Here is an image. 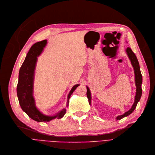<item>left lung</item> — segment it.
I'll use <instances>...</instances> for the list:
<instances>
[{
    "instance_id": "obj_1",
    "label": "left lung",
    "mask_w": 155,
    "mask_h": 155,
    "mask_svg": "<svg viewBox=\"0 0 155 155\" xmlns=\"http://www.w3.org/2000/svg\"><path fill=\"white\" fill-rule=\"evenodd\" d=\"M126 51L128 55V57L130 61L131 64L132 65V67L134 68V74H135V83H136V93L135 96V100L133 105H132L131 108L128 110L127 112H125L123 115H119L116 117L117 120H120L122 118L126 117L128 115H129L130 114L132 113V112L135 110L137 103L140 100V98L141 97L142 95V88H141V84L143 82V78H142V74L141 71H140V67H139V62L137 61V58L135 55V54L132 51L131 48L128 47L126 49ZM87 87V92H86V95L88 99V101H89V104L91 105V94L90 90L89 89V87L86 86Z\"/></svg>"
}]
</instances>
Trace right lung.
<instances>
[{"label":"right lung","instance_id":"right-lung-1","mask_svg":"<svg viewBox=\"0 0 155 155\" xmlns=\"http://www.w3.org/2000/svg\"><path fill=\"white\" fill-rule=\"evenodd\" d=\"M47 43V40L35 43L29 49L28 53L22 64L19 72L18 83L17 85V95L22 110L33 120L37 122H49L55 119H61L66 112L64 108L54 116L43 114L36 108L35 98L33 95L35 69L37 62V57L42 53L43 48ZM79 84L74 86L68 97V104L71 95Z\"/></svg>","mask_w":155,"mask_h":155}]
</instances>
